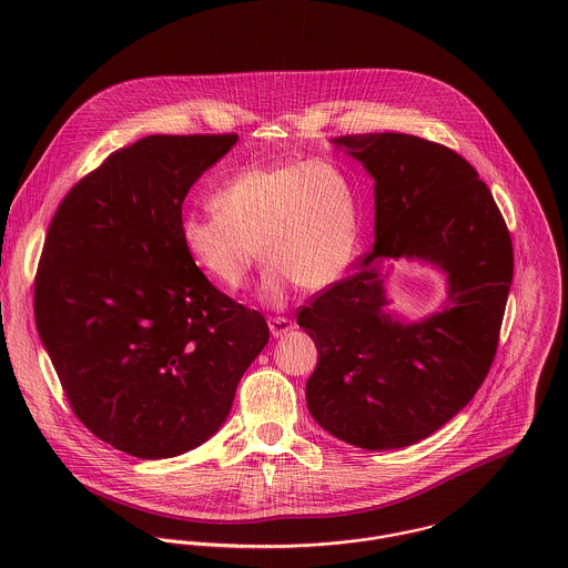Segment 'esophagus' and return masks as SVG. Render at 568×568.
Here are the masks:
<instances>
[{
  "label": "esophagus",
  "instance_id": "1",
  "mask_svg": "<svg viewBox=\"0 0 568 568\" xmlns=\"http://www.w3.org/2000/svg\"><path fill=\"white\" fill-rule=\"evenodd\" d=\"M291 320H286V317H271L268 320V329H271V334L277 338V336H284L286 332H291Z\"/></svg>",
  "mask_w": 568,
  "mask_h": 568
}]
</instances>
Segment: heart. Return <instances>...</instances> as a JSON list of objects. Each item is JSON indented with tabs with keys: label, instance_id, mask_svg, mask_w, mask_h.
Wrapping results in <instances>:
<instances>
[{
	"label": "heart",
	"instance_id": "heart-1",
	"mask_svg": "<svg viewBox=\"0 0 568 568\" xmlns=\"http://www.w3.org/2000/svg\"><path fill=\"white\" fill-rule=\"evenodd\" d=\"M212 207L183 214L185 253L227 291L243 288L262 253L268 304H282L297 284L304 291L332 286L358 244V187L336 162L248 165L212 194Z\"/></svg>",
	"mask_w": 568,
	"mask_h": 568
}]
</instances>
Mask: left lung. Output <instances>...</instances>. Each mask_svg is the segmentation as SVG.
Instances as JSON below:
<instances>
[{"label": "left lung", "instance_id": "obj_1", "mask_svg": "<svg viewBox=\"0 0 568 568\" xmlns=\"http://www.w3.org/2000/svg\"><path fill=\"white\" fill-rule=\"evenodd\" d=\"M334 144L376 181V243L356 273L297 313L320 352L306 403L322 428L352 446L405 448L484 385L514 275L511 239L479 172L455 151L406 133ZM400 256L447 273L445 308L422 323L384 311L379 264Z\"/></svg>", "mask_w": 568, "mask_h": 568}]
</instances>
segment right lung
I'll return each instance as SVG.
<instances>
[{"label": "right lung", "mask_w": 568, "mask_h": 568, "mask_svg": "<svg viewBox=\"0 0 568 568\" xmlns=\"http://www.w3.org/2000/svg\"><path fill=\"white\" fill-rule=\"evenodd\" d=\"M239 142L149 135L111 153L61 201L34 277V320L68 403L113 448L165 459L227 419L268 325L185 253L194 181Z\"/></svg>", "instance_id": "1"}]
</instances>
